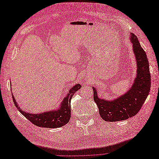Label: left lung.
I'll list each match as a JSON object with an SVG mask.
<instances>
[{
    "label": "left lung",
    "instance_id": "obj_1",
    "mask_svg": "<svg viewBox=\"0 0 159 159\" xmlns=\"http://www.w3.org/2000/svg\"><path fill=\"white\" fill-rule=\"evenodd\" d=\"M130 40L137 67V76L131 88L126 93L110 101L99 98L96 88H92L94 102L98 105L100 116L106 121H119L134 116L140 111L150 91L151 79L146 52L134 34H131Z\"/></svg>",
    "mask_w": 159,
    "mask_h": 159
}]
</instances>
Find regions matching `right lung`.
I'll return each mask as SVG.
<instances>
[{"instance_id":"add662e5","label":"right lung","mask_w":159,"mask_h":159,"mask_svg":"<svg viewBox=\"0 0 159 159\" xmlns=\"http://www.w3.org/2000/svg\"><path fill=\"white\" fill-rule=\"evenodd\" d=\"M80 88V84L75 85L70 89L66 97L64 98L59 109L42 113H30L24 111L20 107H18L13 95L12 98L14 105L19 111L32 123L40 127L58 128L64 126L69 122L71 117V99L76 91Z\"/></svg>"}]
</instances>
